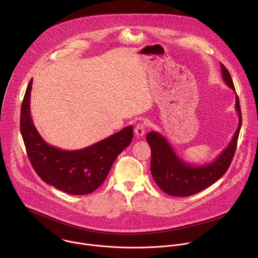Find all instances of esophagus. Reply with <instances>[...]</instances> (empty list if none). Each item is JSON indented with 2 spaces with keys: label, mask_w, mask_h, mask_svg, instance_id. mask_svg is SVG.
<instances>
[{
  "label": "esophagus",
  "mask_w": 258,
  "mask_h": 258,
  "mask_svg": "<svg viewBox=\"0 0 258 258\" xmlns=\"http://www.w3.org/2000/svg\"><path fill=\"white\" fill-rule=\"evenodd\" d=\"M146 132V124L145 122H139L135 127V134L137 137H142L145 135Z\"/></svg>",
  "instance_id": "obj_1"
}]
</instances>
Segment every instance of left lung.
<instances>
[{"label":"left lung","mask_w":258,"mask_h":258,"mask_svg":"<svg viewBox=\"0 0 258 258\" xmlns=\"http://www.w3.org/2000/svg\"><path fill=\"white\" fill-rule=\"evenodd\" d=\"M223 80L236 92L232 78L223 63ZM239 124L227 148L212 162L204 165H192L183 161L172 149L167 140L156 132H150L146 137L151 148V172L157 186L166 194L176 197H188L211 186L228 170L234 158L239 133L242 125V114L239 98L236 94V106Z\"/></svg>","instance_id":"obj_1"}]
</instances>
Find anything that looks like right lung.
Segmentation results:
<instances>
[{
    "mask_svg": "<svg viewBox=\"0 0 258 258\" xmlns=\"http://www.w3.org/2000/svg\"><path fill=\"white\" fill-rule=\"evenodd\" d=\"M32 80L21 105L20 132L29 161L49 185L71 195H87L104 182L116 157L133 140V126L93 144L87 148L66 151L46 143L36 131L29 110Z\"/></svg>",
    "mask_w": 258,
    "mask_h": 258,
    "instance_id": "1",
    "label": "right lung"
}]
</instances>
